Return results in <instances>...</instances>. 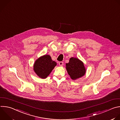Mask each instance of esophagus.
I'll use <instances>...</instances> for the list:
<instances>
[{"mask_svg": "<svg viewBox=\"0 0 120 120\" xmlns=\"http://www.w3.org/2000/svg\"><path fill=\"white\" fill-rule=\"evenodd\" d=\"M63 64H64V63H63V62H60L59 63V66H63Z\"/></svg>", "mask_w": 120, "mask_h": 120, "instance_id": "esophagus-1", "label": "esophagus"}]
</instances>
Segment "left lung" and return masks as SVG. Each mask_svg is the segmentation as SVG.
<instances>
[{
    "instance_id": "8db88e82",
    "label": "left lung",
    "mask_w": 120,
    "mask_h": 120,
    "mask_svg": "<svg viewBox=\"0 0 120 120\" xmlns=\"http://www.w3.org/2000/svg\"><path fill=\"white\" fill-rule=\"evenodd\" d=\"M65 66L67 72L72 80L83 76L86 72L84 63L78 58L71 57Z\"/></svg>"
}]
</instances>
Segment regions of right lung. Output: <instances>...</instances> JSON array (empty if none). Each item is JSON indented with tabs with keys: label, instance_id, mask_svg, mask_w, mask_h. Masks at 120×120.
Listing matches in <instances>:
<instances>
[{
	"label": "right lung",
	"instance_id": "1",
	"mask_svg": "<svg viewBox=\"0 0 120 120\" xmlns=\"http://www.w3.org/2000/svg\"><path fill=\"white\" fill-rule=\"evenodd\" d=\"M57 65L49 55H45L38 58L33 64V70L39 78L46 79Z\"/></svg>",
	"mask_w": 120,
	"mask_h": 120
}]
</instances>
